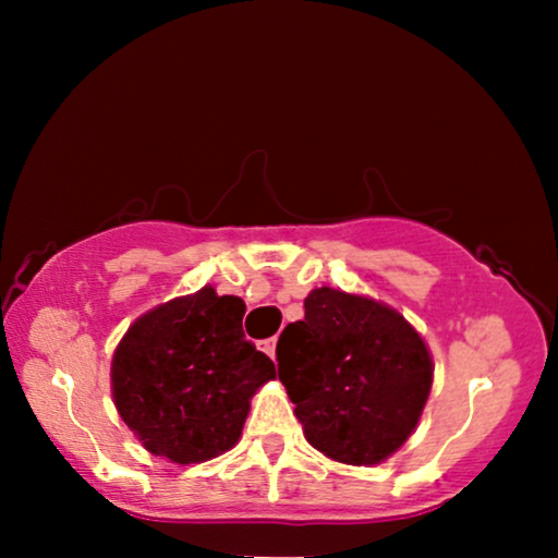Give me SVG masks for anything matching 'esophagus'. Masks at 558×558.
Here are the masks:
<instances>
[{"instance_id": "obj_1", "label": "esophagus", "mask_w": 558, "mask_h": 558, "mask_svg": "<svg viewBox=\"0 0 558 558\" xmlns=\"http://www.w3.org/2000/svg\"><path fill=\"white\" fill-rule=\"evenodd\" d=\"M260 349L272 359V362H276V339H266V342H260Z\"/></svg>"}]
</instances>
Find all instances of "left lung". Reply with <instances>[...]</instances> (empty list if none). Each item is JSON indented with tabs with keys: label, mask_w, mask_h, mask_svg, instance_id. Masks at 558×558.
I'll list each match as a JSON object with an SVG mask.
<instances>
[{
	"label": "left lung",
	"mask_w": 558,
	"mask_h": 558,
	"mask_svg": "<svg viewBox=\"0 0 558 558\" xmlns=\"http://www.w3.org/2000/svg\"><path fill=\"white\" fill-rule=\"evenodd\" d=\"M278 376L305 438L329 460L379 465L411 438L433 386V356L399 310L315 288L305 319L278 339Z\"/></svg>",
	"instance_id": "1"
}]
</instances>
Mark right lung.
Wrapping results in <instances>:
<instances>
[{"instance_id":"obj_1","label":"right lung","mask_w":558,"mask_h":558,"mask_svg":"<svg viewBox=\"0 0 558 558\" xmlns=\"http://www.w3.org/2000/svg\"><path fill=\"white\" fill-rule=\"evenodd\" d=\"M245 302L204 286L128 327L112 352V403L147 452L177 465L231 450L276 364L243 335Z\"/></svg>"}]
</instances>
